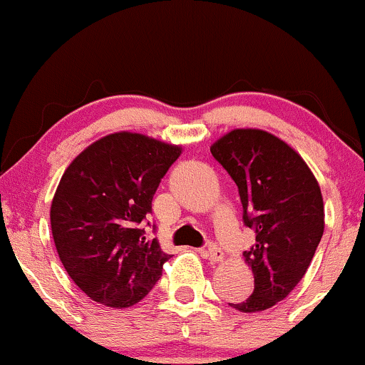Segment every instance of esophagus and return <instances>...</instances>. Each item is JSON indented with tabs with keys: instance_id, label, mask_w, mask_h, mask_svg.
<instances>
[{
	"instance_id": "esophagus-1",
	"label": "esophagus",
	"mask_w": 365,
	"mask_h": 365,
	"mask_svg": "<svg viewBox=\"0 0 365 365\" xmlns=\"http://www.w3.org/2000/svg\"><path fill=\"white\" fill-rule=\"evenodd\" d=\"M202 257L203 259L210 260L212 264H219V262H222V259H224V253H222V250L217 247V245H210L208 248L202 250Z\"/></svg>"
}]
</instances>
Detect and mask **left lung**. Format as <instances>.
I'll return each mask as SVG.
<instances>
[{
	"instance_id": "8db88e82",
	"label": "left lung",
	"mask_w": 365,
	"mask_h": 365,
	"mask_svg": "<svg viewBox=\"0 0 365 365\" xmlns=\"http://www.w3.org/2000/svg\"><path fill=\"white\" fill-rule=\"evenodd\" d=\"M240 191L243 220L255 245L243 252L253 293L229 304L262 312L284 300L302 281L324 232V202L314 172L297 150L262 129H232L210 146Z\"/></svg>"
}]
</instances>
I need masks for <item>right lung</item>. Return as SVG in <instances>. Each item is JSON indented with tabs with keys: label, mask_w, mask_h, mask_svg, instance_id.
<instances>
[{
	"label": "right lung",
	"mask_w": 365,
	"mask_h": 365,
	"mask_svg": "<svg viewBox=\"0 0 365 365\" xmlns=\"http://www.w3.org/2000/svg\"><path fill=\"white\" fill-rule=\"evenodd\" d=\"M181 145L139 133L91 143L61 175L50 208L65 271L93 302L128 309L146 297L170 255L139 224Z\"/></svg>",
	"instance_id": "right-lung-1"
}]
</instances>
